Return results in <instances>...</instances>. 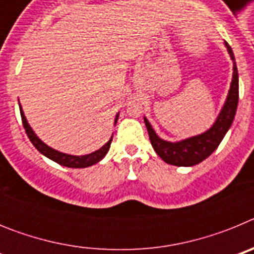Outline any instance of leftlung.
Wrapping results in <instances>:
<instances>
[{"label": "left lung", "mask_w": 254, "mask_h": 254, "mask_svg": "<svg viewBox=\"0 0 254 254\" xmlns=\"http://www.w3.org/2000/svg\"><path fill=\"white\" fill-rule=\"evenodd\" d=\"M224 46H225L226 51H228L229 56L233 61V77L225 103H224L220 113L217 114L215 122L212 123V126L207 131L192 136V137L185 138V140L172 142V141H167L159 137L158 133L152 128L149 120L146 117H143L147 132H149L150 141H151L155 152L165 163L170 164V165L193 167L196 164L205 160L217 149L226 132L230 128L233 121H234L238 99H239V78H238V68L232 47L229 46L226 42H224Z\"/></svg>", "instance_id": "obj_1"}]
</instances>
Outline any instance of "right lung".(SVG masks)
<instances>
[{"instance_id":"1","label":"right lung","mask_w":254,"mask_h":254,"mask_svg":"<svg viewBox=\"0 0 254 254\" xmlns=\"http://www.w3.org/2000/svg\"><path fill=\"white\" fill-rule=\"evenodd\" d=\"M20 107V113H21V120H22V125H24V128H25L26 134H28L29 140L31 141V143L34 145L35 149L40 152V154H43L44 156H47L51 160L56 161L60 165H64V167H68V168H87L91 167L94 164L99 163L103 158H104L107 152L109 151V147H111L112 140H113V136L109 138L105 145H103L99 150H96V151L91 152V154H86V155H71V154H64V152H61L58 150L53 149V147L48 146L47 143H44L43 141L40 140L38 137L35 132L33 131V128L30 127V125L28 123V120H26L25 114H24V111H22L21 104L19 103ZM120 118V112L116 114V118H114V126L117 125V121Z\"/></svg>"}]
</instances>
